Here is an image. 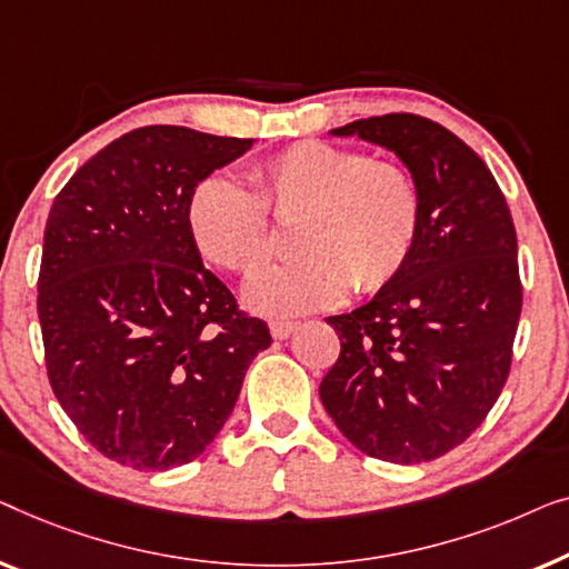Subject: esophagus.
Here are the masks:
<instances>
[{
  "mask_svg": "<svg viewBox=\"0 0 569 569\" xmlns=\"http://www.w3.org/2000/svg\"><path fill=\"white\" fill-rule=\"evenodd\" d=\"M293 330L296 322H288V319H276V322H270V335H273L276 340H286Z\"/></svg>",
  "mask_w": 569,
  "mask_h": 569,
  "instance_id": "esophagus-1",
  "label": "esophagus"
}]
</instances>
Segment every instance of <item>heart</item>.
<instances>
[{"label": "heart", "mask_w": 569, "mask_h": 569, "mask_svg": "<svg viewBox=\"0 0 569 569\" xmlns=\"http://www.w3.org/2000/svg\"><path fill=\"white\" fill-rule=\"evenodd\" d=\"M252 188L211 174L193 188L188 229L203 258L252 273L273 252V227L296 221L299 258L260 270L247 301L286 317L338 303L348 288L376 293L410 262L422 223L418 180L405 164L358 149L299 141L252 167Z\"/></svg>", "instance_id": "heart-1"}]
</instances>
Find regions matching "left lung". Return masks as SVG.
Instances as JSON below:
<instances>
[{"label": "left lung", "instance_id": "1", "mask_svg": "<svg viewBox=\"0 0 569 569\" xmlns=\"http://www.w3.org/2000/svg\"><path fill=\"white\" fill-rule=\"evenodd\" d=\"M332 133L395 151L418 180L422 223L395 281L327 317L340 356L319 397L363 453L433 461L482 426L508 381L523 303L510 208L482 159L430 118L389 113Z\"/></svg>", "mask_w": 569, "mask_h": 569}]
</instances>
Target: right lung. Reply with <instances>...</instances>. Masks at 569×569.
I'll return each mask as SVG.
<instances>
[{
  "label": "right lung",
  "mask_w": 569,
  "mask_h": 569,
  "mask_svg": "<svg viewBox=\"0 0 569 569\" xmlns=\"http://www.w3.org/2000/svg\"><path fill=\"white\" fill-rule=\"evenodd\" d=\"M252 139L143 126L77 170L48 213L38 319L63 412L110 461L167 471L234 410L268 325L203 268L193 188Z\"/></svg>",
  "instance_id": "add662e5"
}]
</instances>
